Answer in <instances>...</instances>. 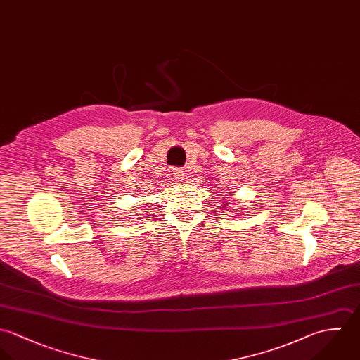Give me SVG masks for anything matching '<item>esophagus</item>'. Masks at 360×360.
I'll return each mask as SVG.
<instances>
[{
  "instance_id": "obj_1",
  "label": "esophagus",
  "mask_w": 360,
  "mask_h": 360,
  "mask_svg": "<svg viewBox=\"0 0 360 360\" xmlns=\"http://www.w3.org/2000/svg\"><path fill=\"white\" fill-rule=\"evenodd\" d=\"M184 175H185V172H184L181 168L174 169V176H175L176 181H182V179H184Z\"/></svg>"
}]
</instances>
